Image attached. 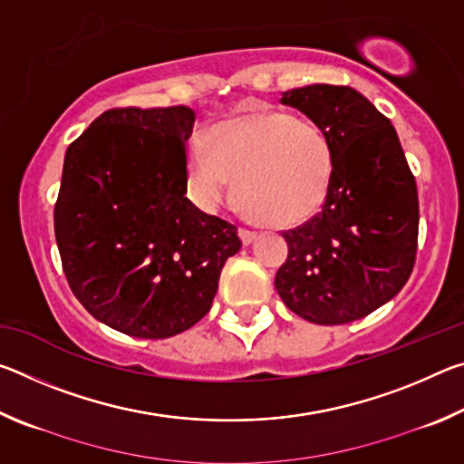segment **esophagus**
I'll use <instances>...</instances> for the list:
<instances>
[{
  "label": "esophagus",
  "mask_w": 464,
  "mask_h": 464,
  "mask_svg": "<svg viewBox=\"0 0 464 464\" xmlns=\"http://www.w3.org/2000/svg\"><path fill=\"white\" fill-rule=\"evenodd\" d=\"M239 237L243 246H251L257 239V233L256 231H247V229H239Z\"/></svg>",
  "instance_id": "34e87169"
}]
</instances>
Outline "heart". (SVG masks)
<instances>
[{"label": "heart", "instance_id": "b5f03b06", "mask_svg": "<svg viewBox=\"0 0 464 464\" xmlns=\"http://www.w3.org/2000/svg\"><path fill=\"white\" fill-rule=\"evenodd\" d=\"M335 171L329 132L285 110H246L186 143L188 188L202 208H215L235 178L243 208L270 227H293L317 215Z\"/></svg>", "mask_w": 464, "mask_h": 464}]
</instances>
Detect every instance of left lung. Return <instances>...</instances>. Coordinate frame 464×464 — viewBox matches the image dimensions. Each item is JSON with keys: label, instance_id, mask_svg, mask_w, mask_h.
I'll list each match as a JSON object with an SVG mask.
<instances>
[{"label": "left lung", "instance_id": "obj_1", "mask_svg": "<svg viewBox=\"0 0 464 464\" xmlns=\"http://www.w3.org/2000/svg\"><path fill=\"white\" fill-rule=\"evenodd\" d=\"M280 102L329 132L337 171L321 213L282 233L288 257L274 286L311 324H350L391 301L411 276L415 178L391 121L354 88L313 83L285 92Z\"/></svg>", "mask_w": 464, "mask_h": 464}]
</instances>
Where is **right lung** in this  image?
<instances>
[{
	"label": "right lung",
	"instance_id": "obj_1",
	"mask_svg": "<svg viewBox=\"0 0 464 464\" xmlns=\"http://www.w3.org/2000/svg\"><path fill=\"white\" fill-rule=\"evenodd\" d=\"M194 110L112 108L69 145L54 235L69 286L90 315L161 340L207 315L237 227L186 198Z\"/></svg>",
	"mask_w": 464,
	"mask_h": 464
}]
</instances>
